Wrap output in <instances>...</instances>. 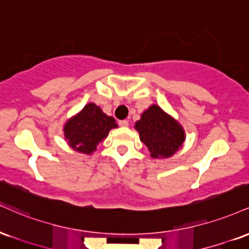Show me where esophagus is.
Here are the masks:
<instances>
[{"label": "esophagus", "mask_w": 249, "mask_h": 249, "mask_svg": "<svg viewBox=\"0 0 249 249\" xmlns=\"http://www.w3.org/2000/svg\"><path fill=\"white\" fill-rule=\"evenodd\" d=\"M118 124H119V126H122V127L128 126V122L127 121H119Z\"/></svg>", "instance_id": "obj_1"}]
</instances>
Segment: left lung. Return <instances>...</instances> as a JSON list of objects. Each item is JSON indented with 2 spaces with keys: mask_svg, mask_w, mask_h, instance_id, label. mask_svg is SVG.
I'll return each mask as SVG.
<instances>
[{
  "mask_svg": "<svg viewBox=\"0 0 249 249\" xmlns=\"http://www.w3.org/2000/svg\"><path fill=\"white\" fill-rule=\"evenodd\" d=\"M134 128L138 131L141 142L146 145L150 156L154 159L170 158L182 146L186 139L184 127L172 116L157 104H152L142 113Z\"/></svg>",
  "mask_w": 249,
  "mask_h": 249,
  "instance_id": "obj_1",
  "label": "left lung"
}]
</instances>
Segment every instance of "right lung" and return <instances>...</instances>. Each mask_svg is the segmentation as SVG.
I'll use <instances>...</instances> for the list:
<instances>
[{
  "instance_id": "1",
  "label": "right lung",
  "mask_w": 249,
  "mask_h": 249,
  "mask_svg": "<svg viewBox=\"0 0 249 249\" xmlns=\"http://www.w3.org/2000/svg\"><path fill=\"white\" fill-rule=\"evenodd\" d=\"M118 127L115 118L107 116L95 103H88L84 107L65 122L63 131L68 145L73 151L92 154L97 145L104 141L112 128Z\"/></svg>"
}]
</instances>
